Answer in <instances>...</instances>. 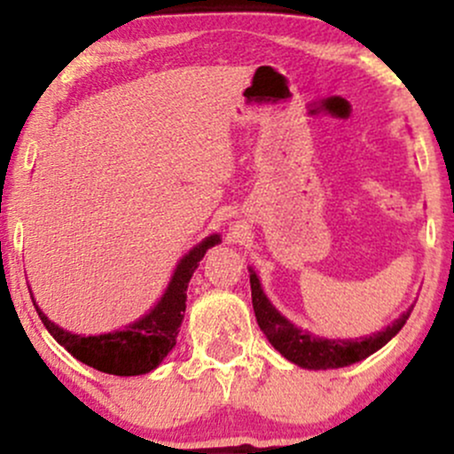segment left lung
<instances>
[{"mask_svg": "<svg viewBox=\"0 0 454 454\" xmlns=\"http://www.w3.org/2000/svg\"><path fill=\"white\" fill-rule=\"evenodd\" d=\"M249 284H252L254 314H256L260 331L267 335L270 346L281 356H286L290 363L305 369H337L363 361L369 354L378 352L380 348L387 346L401 328H403L405 320H408L411 309H414V305H411L393 325H388L387 328H382V331L373 333L369 337H361V340H325V337L311 335L309 331H301L293 322L286 320L270 305L267 294L262 293V286H260V279L254 273V269H249Z\"/></svg>", "mask_w": 454, "mask_h": 454, "instance_id": "8db88e82", "label": "left lung"}]
</instances>
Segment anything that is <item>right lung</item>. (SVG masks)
<instances>
[{"instance_id":"obj_1","label":"right lung","mask_w":454,"mask_h":454,"mask_svg":"<svg viewBox=\"0 0 454 454\" xmlns=\"http://www.w3.org/2000/svg\"><path fill=\"white\" fill-rule=\"evenodd\" d=\"M217 243H220V234H211L196 247H192L179 260L168 288L153 309L121 331L90 337L74 335V333L64 331L59 325L51 322L44 316V311L35 305V301H34L35 311H38L40 320L44 322L46 331L76 361L90 364L98 372L111 373V376H143V373H149L151 369L158 367L166 358V354L175 348L185 314L187 284L198 269V262L205 258L207 249Z\"/></svg>"}]
</instances>
